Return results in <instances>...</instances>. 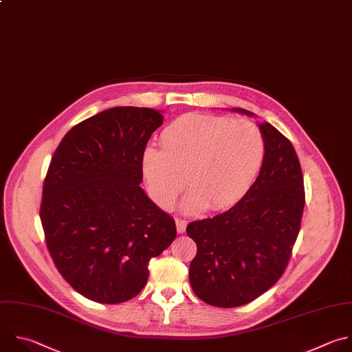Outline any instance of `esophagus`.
<instances>
[{"mask_svg": "<svg viewBox=\"0 0 352 352\" xmlns=\"http://www.w3.org/2000/svg\"><path fill=\"white\" fill-rule=\"evenodd\" d=\"M175 223H177V232H178V233H184V232H185V229H186L188 221H186V219L177 218V219H175Z\"/></svg>", "mask_w": 352, "mask_h": 352, "instance_id": "1", "label": "esophagus"}]
</instances>
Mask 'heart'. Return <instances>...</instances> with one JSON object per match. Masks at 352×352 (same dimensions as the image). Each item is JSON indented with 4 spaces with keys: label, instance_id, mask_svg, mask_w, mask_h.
Returning a JSON list of instances; mask_svg holds the SVG:
<instances>
[{
    "label": "heart",
    "instance_id": "1",
    "mask_svg": "<svg viewBox=\"0 0 352 352\" xmlns=\"http://www.w3.org/2000/svg\"><path fill=\"white\" fill-rule=\"evenodd\" d=\"M162 149L148 148L142 168L155 201L170 208L185 186V207L221 211L236 204L257 179L265 160L261 130L245 120L185 114L162 133Z\"/></svg>",
    "mask_w": 352,
    "mask_h": 352
}]
</instances>
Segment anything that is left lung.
<instances>
[{
  "label": "left lung",
  "instance_id": "obj_1",
  "mask_svg": "<svg viewBox=\"0 0 352 352\" xmlns=\"http://www.w3.org/2000/svg\"><path fill=\"white\" fill-rule=\"evenodd\" d=\"M258 127L267 152L249 192L229 210L186 226L197 246L190 286L214 307H241L271 289L290 261L301 226L305 190L296 149L270 123Z\"/></svg>",
  "mask_w": 352,
  "mask_h": 352
}]
</instances>
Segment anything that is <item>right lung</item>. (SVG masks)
<instances>
[{"instance_id":"1","label":"right lung","mask_w":352,"mask_h":352,"mask_svg":"<svg viewBox=\"0 0 352 352\" xmlns=\"http://www.w3.org/2000/svg\"><path fill=\"white\" fill-rule=\"evenodd\" d=\"M160 111L119 106L74 126L58 145L43 186L40 218L63 279L100 304L134 298L149 261L175 239L174 218L140 186Z\"/></svg>"}]
</instances>
